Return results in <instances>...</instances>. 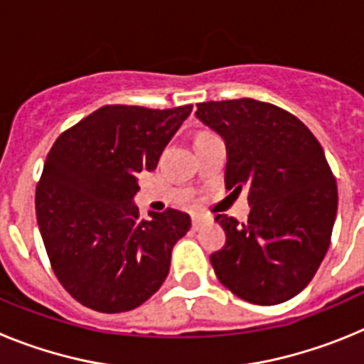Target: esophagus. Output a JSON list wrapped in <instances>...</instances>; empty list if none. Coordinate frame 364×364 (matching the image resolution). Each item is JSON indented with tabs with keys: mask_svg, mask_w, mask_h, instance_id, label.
<instances>
[{
	"mask_svg": "<svg viewBox=\"0 0 364 364\" xmlns=\"http://www.w3.org/2000/svg\"><path fill=\"white\" fill-rule=\"evenodd\" d=\"M204 222H208V218H205L204 215H193L191 217L193 230H200V228L204 226Z\"/></svg>",
	"mask_w": 364,
	"mask_h": 364,
	"instance_id": "esophagus-1",
	"label": "esophagus"
}]
</instances>
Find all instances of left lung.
<instances>
[{"mask_svg":"<svg viewBox=\"0 0 364 364\" xmlns=\"http://www.w3.org/2000/svg\"><path fill=\"white\" fill-rule=\"evenodd\" d=\"M195 114L222 136L226 188H246L252 208L244 224L215 217L226 231L210 257L218 281L253 304L295 297L319 269L337 215L323 147L294 114L252 98L204 102Z\"/></svg>","mask_w":364,"mask_h":364,"instance_id":"8db88e82","label":"left lung"}]
</instances>
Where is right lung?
<instances>
[{
	"label": "right lung",
	"instance_id": "add662e5",
	"mask_svg": "<svg viewBox=\"0 0 364 364\" xmlns=\"http://www.w3.org/2000/svg\"><path fill=\"white\" fill-rule=\"evenodd\" d=\"M193 105H105L54 142L36 188V218L58 281L83 306L129 311L166 281L188 213L138 217L136 175L153 171Z\"/></svg>",
	"mask_w": 364,
	"mask_h": 364
}]
</instances>
